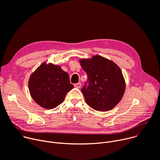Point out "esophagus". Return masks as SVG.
<instances>
[{"instance_id": "1", "label": "esophagus", "mask_w": 160, "mask_h": 160, "mask_svg": "<svg viewBox=\"0 0 160 160\" xmlns=\"http://www.w3.org/2000/svg\"><path fill=\"white\" fill-rule=\"evenodd\" d=\"M74 87L77 88H80V87H81V83H80V82H78V83H77L74 84Z\"/></svg>"}]
</instances>
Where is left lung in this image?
<instances>
[{"label": "left lung", "instance_id": "left-lung-1", "mask_svg": "<svg viewBox=\"0 0 160 160\" xmlns=\"http://www.w3.org/2000/svg\"><path fill=\"white\" fill-rule=\"evenodd\" d=\"M79 62L88 77V87L85 85L82 89L87 104L102 112L113 109L122 100L125 89L120 68L114 62L99 55Z\"/></svg>", "mask_w": 160, "mask_h": 160}]
</instances>
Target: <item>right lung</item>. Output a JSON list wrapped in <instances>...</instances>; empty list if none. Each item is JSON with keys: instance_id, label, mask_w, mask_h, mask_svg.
Masks as SVG:
<instances>
[{"instance_id": "1", "label": "right lung", "mask_w": 160, "mask_h": 160, "mask_svg": "<svg viewBox=\"0 0 160 160\" xmlns=\"http://www.w3.org/2000/svg\"><path fill=\"white\" fill-rule=\"evenodd\" d=\"M28 86L33 100L48 109H54L62 103L66 94L74 88L68 72L60 66L46 62L31 74Z\"/></svg>"}]
</instances>
